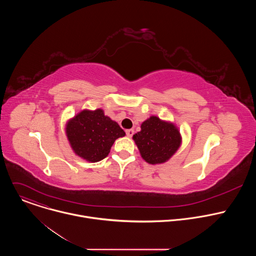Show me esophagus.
I'll use <instances>...</instances> for the list:
<instances>
[{"mask_svg": "<svg viewBox=\"0 0 256 256\" xmlns=\"http://www.w3.org/2000/svg\"><path fill=\"white\" fill-rule=\"evenodd\" d=\"M126 136H128V138H132V136H134V130L132 128H130V130H126Z\"/></svg>", "mask_w": 256, "mask_h": 256, "instance_id": "obj_1", "label": "esophagus"}]
</instances>
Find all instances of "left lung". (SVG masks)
I'll list each match as a JSON object with an SVG mask.
<instances>
[{
    "label": "left lung",
    "instance_id": "1",
    "mask_svg": "<svg viewBox=\"0 0 256 256\" xmlns=\"http://www.w3.org/2000/svg\"><path fill=\"white\" fill-rule=\"evenodd\" d=\"M142 158L149 164H160L169 160L178 150L181 136L171 122L151 116L140 126V132L134 134Z\"/></svg>",
    "mask_w": 256,
    "mask_h": 256
}]
</instances>
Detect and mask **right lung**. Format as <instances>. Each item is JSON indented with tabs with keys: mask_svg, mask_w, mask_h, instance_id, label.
Wrapping results in <instances>:
<instances>
[{
	"mask_svg": "<svg viewBox=\"0 0 256 256\" xmlns=\"http://www.w3.org/2000/svg\"><path fill=\"white\" fill-rule=\"evenodd\" d=\"M66 134L76 155L89 162L104 159L114 140L126 136L118 122L104 116L102 109L78 114L66 124Z\"/></svg>",
	"mask_w": 256,
	"mask_h": 256,
	"instance_id": "right-lung-1",
	"label": "right lung"
}]
</instances>
